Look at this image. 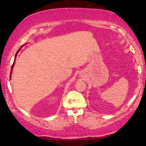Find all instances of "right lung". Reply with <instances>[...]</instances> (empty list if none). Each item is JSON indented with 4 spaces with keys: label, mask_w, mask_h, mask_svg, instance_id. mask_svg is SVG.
<instances>
[{
    "label": "right lung",
    "mask_w": 146,
    "mask_h": 146,
    "mask_svg": "<svg viewBox=\"0 0 146 146\" xmlns=\"http://www.w3.org/2000/svg\"><path fill=\"white\" fill-rule=\"evenodd\" d=\"M20 50V49H19ZM19 50H18V51H19ZM18 51H17V53H16V56H15V58H16V55H17V53H18ZM14 64H13V65H12V68L14 67ZM12 68H11V70H12Z\"/></svg>",
    "instance_id": "1"
}]
</instances>
